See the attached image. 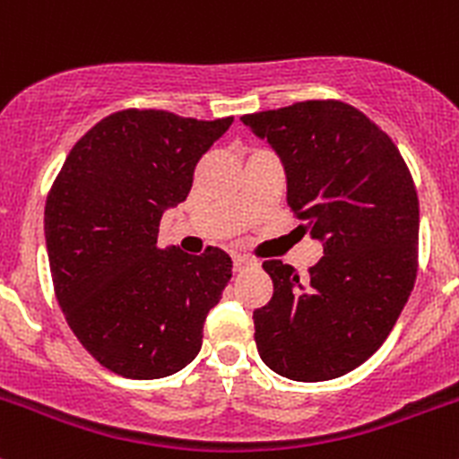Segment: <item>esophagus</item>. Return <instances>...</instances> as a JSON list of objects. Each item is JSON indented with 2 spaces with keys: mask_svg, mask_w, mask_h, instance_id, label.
Here are the masks:
<instances>
[{
  "mask_svg": "<svg viewBox=\"0 0 459 459\" xmlns=\"http://www.w3.org/2000/svg\"><path fill=\"white\" fill-rule=\"evenodd\" d=\"M251 259H248V257H244V255H235L233 257V268H235V271H238V273H242L244 271V268H248V266H251Z\"/></svg>",
  "mask_w": 459,
  "mask_h": 459,
  "instance_id": "1",
  "label": "esophagus"
}]
</instances>
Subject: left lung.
Masks as SVG:
<instances>
[{
  "label": "left lung",
  "instance_id": "8db88e82",
  "mask_svg": "<svg viewBox=\"0 0 459 459\" xmlns=\"http://www.w3.org/2000/svg\"><path fill=\"white\" fill-rule=\"evenodd\" d=\"M286 173V202L324 257L299 280L264 262L273 298L255 308V344L271 371L295 382L346 375L384 344L418 275L420 202L391 137L337 100L244 115Z\"/></svg>",
  "mask_w": 459,
  "mask_h": 459
}]
</instances>
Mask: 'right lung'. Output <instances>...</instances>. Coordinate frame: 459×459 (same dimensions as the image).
Segmentation results:
<instances>
[{"label": "right lung", "instance_id": "add662e5", "mask_svg": "<svg viewBox=\"0 0 459 459\" xmlns=\"http://www.w3.org/2000/svg\"><path fill=\"white\" fill-rule=\"evenodd\" d=\"M230 124L119 110L73 146L50 188L44 235L57 302L82 346L122 377H166L200 353L233 262L215 247L164 251L157 235Z\"/></svg>", "mask_w": 459, "mask_h": 459}]
</instances>
